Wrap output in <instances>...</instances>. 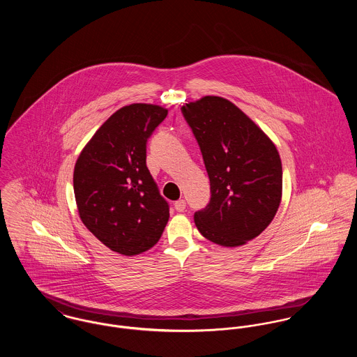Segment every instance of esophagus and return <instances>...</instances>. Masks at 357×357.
<instances>
[{
  "mask_svg": "<svg viewBox=\"0 0 357 357\" xmlns=\"http://www.w3.org/2000/svg\"><path fill=\"white\" fill-rule=\"evenodd\" d=\"M185 206H187V204H185L184 199H178L177 202H174V208H176L177 211H180V213L185 210Z\"/></svg>",
  "mask_w": 357,
  "mask_h": 357,
  "instance_id": "esophagus-1",
  "label": "esophagus"
}]
</instances>
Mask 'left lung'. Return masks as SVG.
<instances>
[{
	"instance_id": "1",
	"label": "left lung",
	"mask_w": 357,
	"mask_h": 357,
	"mask_svg": "<svg viewBox=\"0 0 357 357\" xmlns=\"http://www.w3.org/2000/svg\"><path fill=\"white\" fill-rule=\"evenodd\" d=\"M183 115L201 147L210 202L194 214L210 242L236 248L257 238L282 201V160L273 142L235 104L220 96L185 102Z\"/></svg>"
}]
</instances>
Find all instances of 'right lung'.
<instances>
[{
  "label": "right lung",
  "instance_id": "right-lung-1",
  "mask_svg": "<svg viewBox=\"0 0 357 357\" xmlns=\"http://www.w3.org/2000/svg\"><path fill=\"white\" fill-rule=\"evenodd\" d=\"M167 109L133 102L96 130L74 167V194L84 225L108 249L142 255L162 236L169 204L146 165L147 140Z\"/></svg>",
  "mask_w": 357,
  "mask_h": 357
}]
</instances>
